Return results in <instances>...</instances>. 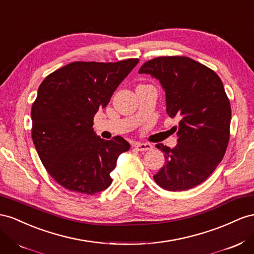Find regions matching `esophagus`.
<instances>
[{"instance_id": "esophagus-1", "label": "esophagus", "mask_w": 254, "mask_h": 254, "mask_svg": "<svg viewBox=\"0 0 254 254\" xmlns=\"http://www.w3.org/2000/svg\"><path fill=\"white\" fill-rule=\"evenodd\" d=\"M134 147H135V149H138L139 152H146V150H149L153 148V146L150 145L149 143H139V144H136Z\"/></svg>"}]
</instances>
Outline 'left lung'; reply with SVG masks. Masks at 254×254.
I'll use <instances>...</instances> for the list:
<instances>
[{
	"label": "left lung",
	"instance_id": "8db88e82",
	"mask_svg": "<svg viewBox=\"0 0 254 254\" xmlns=\"http://www.w3.org/2000/svg\"><path fill=\"white\" fill-rule=\"evenodd\" d=\"M139 72L160 81L168 115L181 120L174 148L156 144L166 164L154 181L169 191L193 188L214 172L229 144L232 112L222 81L207 66L180 56L149 60Z\"/></svg>",
	"mask_w": 254,
	"mask_h": 254
}]
</instances>
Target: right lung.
I'll return each instance as SVG.
<instances>
[{"label":"right lung","mask_w":254,"mask_h":254,"mask_svg":"<svg viewBox=\"0 0 254 254\" xmlns=\"http://www.w3.org/2000/svg\"><path fill=\"white\" fill-rule=\"evenodd\" d=\"M138 63L72 62L39 85L31 111L32 139L47 172L62 187L92 195L111 185L110 173L130 145L119 135H95L93 121Z\"/></svg>","instance_id":"obj_1"}]
</instances>
